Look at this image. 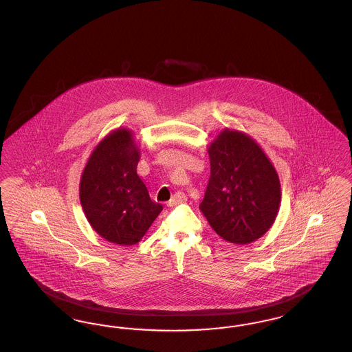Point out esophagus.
<instances>
[{"mask_svg": "<svg viewBox=\"0 0 352 352\" xmlns=\"http://www.w3.org/2000/svg\"><path fill=\"white\" fill-rule=\"evenodd\" d=\"M186 201H187V197L184 195V192H177V194L168 201V207H173V206H177V204H179V203Z\"/></svg>", "mask_w": 352, "mask_h": 352, "instance_id": "1", "label": "esophagus"}]
</instances>
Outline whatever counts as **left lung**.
<instances>
[{
    "mask_svg": "<svg viewBox=\"0 0 352 352\" xmlns=\"http://www.w3.org/2000/svg\"><path fill=\"white\" fill-rule=\"evenodd\" d=\"M211 175L201 203L214 231L250 244L268 231L281 203L278 174L248 134L224 129L208 146Z\"/></svg>",
    "mask_w": 352,
    "mask_h": 352,
    "instance_id": "obj_1",
    "label": "left lung"
}]
</instances>
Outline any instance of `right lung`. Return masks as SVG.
<instances>
[{
  "mask_svg": "<svg viewBox=\"0 0 352 352\" xmlns=\"http://www.w3.org/2000/svg\"><path fill=\"white\" fill-rule=\"evenodd\" d=\"M140 149L133 133L120 128L92 151L80 179V203L92 228L105 240L137 244L162 211L137 174Z\"/></svg>",
  "mask_w": 352,
  "mask_h": 352,
  "instance_id": "add662e5",
  "label": "right lung"
}]
</instances>
